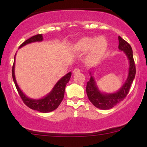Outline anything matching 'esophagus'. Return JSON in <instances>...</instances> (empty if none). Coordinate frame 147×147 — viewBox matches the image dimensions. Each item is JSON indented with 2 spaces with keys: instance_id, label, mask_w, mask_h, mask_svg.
I'll list each match as a JSON object with an SVG mask.
<instances>
[{
  "instance_id": "obj_1",
  "label": "esophagus",
  "mask_w": 147,
  "mask_h": 147,
  "mask_svg": "<svg viewBox=\"0 0 147 147\" xmlns=\"http://www.w3.org/2000/svg\"><path fill=\"white\" fill-rule=\"evenodd\" d=\"M72 72H73V74H77L79 73V72H80V70H79V68H75Z\"/></svg>"
}]
</instances>
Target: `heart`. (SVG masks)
<instances>
[{
	"instance_id": "heart-1",
	"label": "heart",
	"mask_w": 147,
	"mask_h": 147,
	"mask_svg": "<svg viewBox=\"0 0 147 147\" xmlns=\"http://www.w3.org/2000/svg\"><path fill=\"white\" fill-rule=\"evenodd\" d=\"M107 46V41L104 37H86L79 43V48L82 51L88 52L92 50L91 57L94 60L99 59L104 55Z\"/></svg>"
}]
</instances>
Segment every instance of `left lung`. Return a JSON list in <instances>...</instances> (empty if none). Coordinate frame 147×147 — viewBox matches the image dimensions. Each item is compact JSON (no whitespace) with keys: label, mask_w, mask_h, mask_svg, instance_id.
I'll list each match as a JSON object with an SVG mask.
<instances>
[{"label":"left lung","mask_w":147,"mask_h":147,"mask_svg":"<svg viewBox=\"0 0 147 147\" xmlns=\"http://www.w3.org/2000/svg\"><path fill=\"white\" fill-rule=\"evenodd\" d=\"M119 46L120 50H123L129 60V73L127 80L119 91L113 94H102L99 92L96 86L93 77L91 76L90 81L87 82L86 93L89 100L95 107L98 109L108 110L117 105L119 102L124 100L129 93L131 84L133 83L136 73V64L133 56V50L131 46L122 37L118 36Z\"/></svg>","instance_id":"obj_1"}]
</instances>
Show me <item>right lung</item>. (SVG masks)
<instances>
[{"instance_id":"right-lung-1","label":"right lung","mask_w":147,"mask_h":147,"mask_svg":"<svg viewBox=\"0 0 147 147\" xmlns=\"http://www.w3.org/2000/svg\"><path fill=\"white\" fill-rule=\"evenodd\" d=\"M43 40V35L36 34L35 36L30 37V38L27 39L20 45L19 48H21L23 45L28 44V43H32V42L41 41ZM71 72H68L63 77L57 82L54 88L46 97L41 99H32L28 98L25 96L23 92L18 86L17 83L16 82L14 76V62L12 66V78L16 86V90H17L20 97L23 100V102L27 106L33 110H36L41 113H48L55 110L58 108L63 100L64 97V92H65V88L66 84L70 80L71 77Z\"/></svg>"}]
</instances>
